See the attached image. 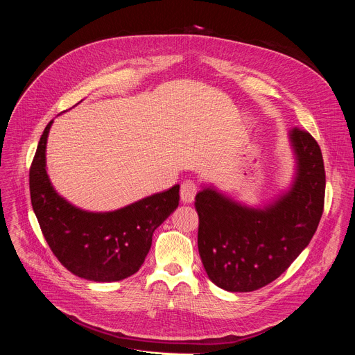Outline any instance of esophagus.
Returning <instances> with one entry per match:
<instances>
[{
  "mask_svg": "<svg viewBox=\"0 0 355 355\" xmlns=\"http://www.w3.org/2000/svg\"><path fill=\"white\" fill-rule=\"evenodd\" d=\"M196 184L192 180L184 181L181 184V199L185 202V204H191V202L195 199L196 195Z\"/></svg>",
  "mask_w": 355,
  "mask_h": 355,
  "instance_id": "obj_1",
  "label": "esophagus"
}]
</instances>
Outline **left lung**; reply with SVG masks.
<instances>
[{
  "label": "left lung",
  "instance_id": "1",
  "mask_svg": "<svg viewBox=\"0 0 355 355\" xmlns=\"http://www.w3.org/2000/svg\"><path fill=\"white\" fill-rule=\"evenodd\" d=\"M296 157L291 189L264 209L241 207L205 188L195 196L198 248L209 279L229 292L257 291L275 281L312 240L324 208L326 173L313 136L289 132Z\"/></svg>",
  "mask_w": 355,
  "mask_h": 355
}]
</instances>
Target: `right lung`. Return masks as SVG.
Segmentation results:
<instances>
[{
	"instance_id": "right-lung-1",
	"label": "right lung",
	"mask_w": 355,
	"mask_h": 355,
	"mask_svg": "<svg viewBox=\"0 0 355 355\" xmlns=\"http://www.w3.org/2000/svg\"><path fill=\"white\" fill-rule=\"evenodd\" d=\"M40 136L29 170L33 212L58 260L74 275L95 281L125 279L139 271L155 230L177 209L180 185L105 214L81 211L59 196L46 173V141Z\"/></svg>"
}]
</instances>
